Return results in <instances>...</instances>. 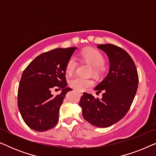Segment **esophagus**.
Instances as JSON below:
<instances>
[{
  "label": "esophagus",
  "mask_w": 156,
  "mask_h": 156,
  "mask_svg": "<svg viewBox=\"0 0 156 156\" xmlns=\"http://www.w3.org/2000/svg\"><path fill=\"white\" fill-rule=\"evenodd\" d=\"M79 94H80V96H82L83 95V93L82 92H78Z\"/></svg>",
  "instance_id": "34e87169"
}]
</instances>
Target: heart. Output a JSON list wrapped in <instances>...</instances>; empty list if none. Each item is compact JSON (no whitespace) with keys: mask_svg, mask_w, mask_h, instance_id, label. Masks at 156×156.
I'll list each match as a JSON object with an SVG mask.
<instances>
[{"mask_svg":"<svg viewBox=\"0 0 156 156\" xmlns=\"http://www.w3.org/2000/svg\"><path fill=\"white\" fill-rule=\"evenodd\" d=\"M81 57L84 61L89 63L92 67L95 68V73L97 72L98 69L103 67L105 64V59L101 53L99 51L94 50V49H87V50H83L81 53ZM76 66H77V62H76V59L73 57H70L69 60L67 61L65 67L67 74L69 76L73 74ZM69 85L72 88L74 89L76 91H84L92 87L93 82L89 79L76 76V77L70 80Z\"/></svg>","mask_w":156,"mask_h":156,"instance_id":"heart-1","label":"heart"}]
</instances>
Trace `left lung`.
I'll list each match as a JSON object with an SVG mask.
<instances>
[{
	"label": "left lung",
	"instance_id": "left-lung-1",
	"mask_svg": "<svg viewBox=\"0 0 156 156\" xmlns=\"http://www.w3.org/2000/svg\"><path fill=\"white\" fill-rule=\"evenodd\" d=\"M108 56L107 75L94 88L103 91L102 99L83 93L80 106L82 116L91 125L106 128L122 119L129 112L137 91L138 76L135 63L122 48L112 44H98Z\"/></svg>",
	"mask_w": 156,
	"mask_h": 156
}]
</instances>
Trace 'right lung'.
<instances>
[{"mask_svg":"<svg viewBox=\"0 0 156 156\" xmlns=\"http://www.w3.org/2000/svg\"><path fill=\"white\" fill-rule=\"evenodd\" d=\"M77 48H57L35 57L24 70L18 92V106L25 123L37 131L52 129L59 121V111L67 87L65 67ZM53 87L62 91L54 97Z\"/></svg>","mask_w":156,"mask_h":156,"instance_id":"right-lung-1","label":"right lung"}]
</instances>
